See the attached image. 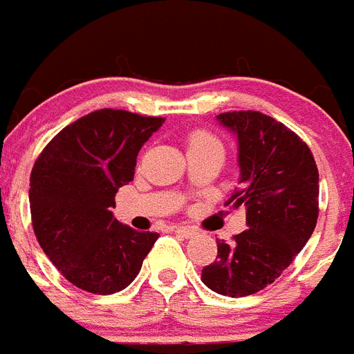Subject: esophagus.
I'll use <instances>...</instances> for the list:
<instances>
[{
  "label": "esophagus",
  "mask_w": 354,
  "mask_h": 354,
  "mask_svg": "<svg viewBox=\"0 0 354 354\" xmlns=\"http://www.w3.org/2000/svg\"><path fill=\"white\" fill-rule=\"evenodd\" d=\"M174 232H176V234H180V236H183V238H192L194 234H198V229H196V227L178 225V227H174Z\"/></svg>",
  "instance_id": "34e87169"
}]
</instances>
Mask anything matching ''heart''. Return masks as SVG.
Instances as JSON below:
<instances>
[{"mask_svg":"<svg viewBox=\"0 0 354 354\" xmlns=\"http://www.w3.org/2000/svg\"><path fill=\"white\" fill-rule=\"evenodd\" d=\"M187 152L198 151V149H207V147H222L218 138L212 132L205 131V129H194L187 134Z\"/></svg>","mask_w":354,"mask_h":354,"instance_id":"obj_1","label":"heart"}]
</instances>
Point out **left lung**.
I'll return each instance as SVG.
<instances>
[{
    "label": "left lung",
    "mask_w": 354,
    "mask_h": 354,
    "mask_svg": "<svg viewBox=\"0 0 354 354\" xmlns=\"http://www.w3.org/2000/svg\"><path fill=\"white\" fill-rule=\"evenodd\" d=\"M218 120L238 136L240 187L225 205L245 207L247 229L218 240V257L202 281L223 297L266 289L291 266L318 220V167L311 149L274 118L232 111Z\"/></svg>",
    "instance_id": "1"
}]
</instances>
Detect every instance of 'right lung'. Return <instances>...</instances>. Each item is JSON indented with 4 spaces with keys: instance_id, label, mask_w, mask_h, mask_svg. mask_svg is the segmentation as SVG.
Wrapping results in <instances>:
<instances>
[{
    "instance_id": "add662e5",
    "label": "right lung",
    "mask_w": 354,
    "mask_h": 354,
    "mask_svg": "<svg viewBox=\"0 0 354 354\" xmlns=\"http://www.w3.org/2000/svg\"><path fill=\"white\" fill-rule=\"evenodd\" d=\"M165 118L100 109L59 131L30 172V216L43 252L73 286L93 295L125 289L158 232L112 214L120 187L134 178L138 152Z\"/></svg>"
}]
</instances>
